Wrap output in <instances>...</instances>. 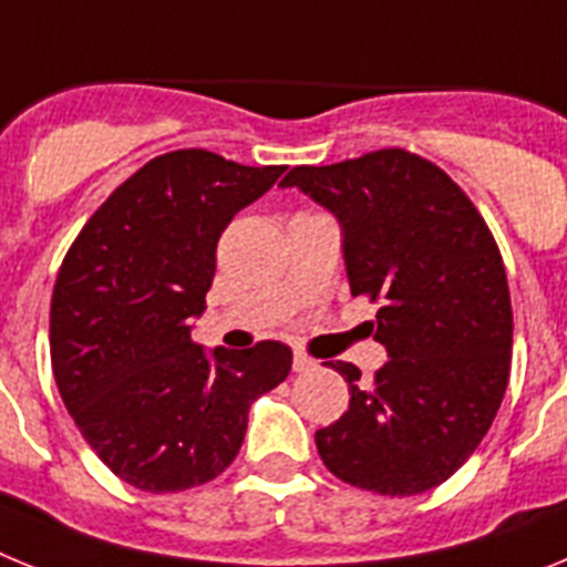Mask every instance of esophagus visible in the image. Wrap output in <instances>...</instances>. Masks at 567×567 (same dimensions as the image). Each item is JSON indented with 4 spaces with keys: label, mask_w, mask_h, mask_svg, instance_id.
Wrapping results in <instances>:
<instances>
[{
    "label": "esophagus",
    "mask_w": 567,
    "mask_h": 567,
    "mask_svg": "<svg viewBox=\"0 0 567 567\" xmlns=\"http://www.w3.org/2000/svg\"><path fill=\"white\" fill-rule=\"evenodd\" d=\"M315 360L309 358V354H303V352H295V358H292V369L295 372H309V369H315Z\"/></svg>",
    "instance_id": "1"
}]
</instances>
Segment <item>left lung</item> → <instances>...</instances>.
<instances>
[{
  "mask_svg": "<svg viewBox=\"0 0 567 567\" xmlns=\"http://www.w3.org/2000/svg\"><path fill=\"white\" fill-rule=\"evenodd\" d=\"M298 187L343 227L352 295L389 360L369 385L352 363L349 409L315 432L334 477L383 497L445 483L474 454L503 403L514 315L503 255L488 224L449 173L385 147L329 167H292Z\"/></svg>",
  "mask_w": 567,
  "mask_h": 567,
  "instance_id": "8db88e82",
  "label": "left lung"
}]
</instances>
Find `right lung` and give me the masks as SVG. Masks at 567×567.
Here are the masks:
<instances>
[{
  "mask_svg": "<svg viewBox=\"0 0 567 567\" xmlns=\"http://www.w3.org/2000/svg\"><path fill=\"white\" fill-rule=\"evenodd\" d=\"M280 164L209 150L155 155L107 195L70 244L50 300V363L79 432L115 477L153 494L215 480L238 454L249 405L292 369V349H204L215 249Z\"/></svg>",
  "mask_w": 567,
  "mask_h": 567,
  "instance_id": "right-lung-1",
  "label": "right lung"
}]
</instances>
